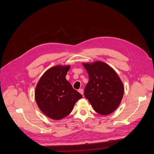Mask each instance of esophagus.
I'll return each instance as SVG.
<instances>
[{
	"mask_svg": "<svg viewBox=\"0 0 154 154\" xmlns=\"http://www.w3.org/2000/svg\"><path fill=\"white\" fill-rule=\"evenodd\" d=\"M79 92L82 94V95H83V89H79Z\"/></svg>",
	"mask_w": 154,
	"mask_h": 154,
	"instance_id": "esophagus-1",
	"label": "esophagus"
}]
</instances>
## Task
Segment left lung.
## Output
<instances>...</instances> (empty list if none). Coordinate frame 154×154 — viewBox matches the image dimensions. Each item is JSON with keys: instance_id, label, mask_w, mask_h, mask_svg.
I'll list each match as a JSON object with an SVG mask.
<instances>
[{"instance_id": "1", "label": "left lung", "mask_w": 154, "mask_h": 154, "mask_svg": "<svg viewBox=\"0 0 154 154\" xmlns=\"http://www.w3.org/2000/svg\"><path fill=\"white\" fill-rule=\"evenodd\" d=\"M89 75L85 97L94 110L102 115L112 113L119 105L124 94L123 84L116 72L102 61L83 63Z\"/></svg>"}]
</instances>
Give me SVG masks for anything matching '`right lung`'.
Instances as JSON below:
<instances>
[{"instance_id": "add662e5", "label": "right lung", "mask_w": 154, "mask_h": 154, "mask_svg": "<svg viewBox=\"0 0 154 154\" xmlns=\"http://www.w3.org/2000/svg\"><path fill=\"white\" fill-rule=\"evenodd\" d=\"M70 66H57L40 78L35 89V100L48 117L60 120L69 115L75 102L82 97L66 79Z\"/></svg>"}]
</instances>
